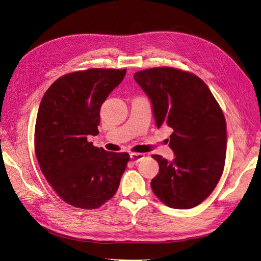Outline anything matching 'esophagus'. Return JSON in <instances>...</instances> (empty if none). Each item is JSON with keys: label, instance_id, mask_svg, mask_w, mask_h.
Instances as JSON below:
<instances>
[{"label": "esophagus", "instance_id": "34e87169", "mask_svg": "<svg viewBox=\"0 0 261 261\" xmlns=\"http://www.w3.org/2000/svg\"><path fill=\"white\" fill-rule=\"evenodd\" d=\"M145 158V155L143 153H136V152H133L130 153V159L134 163H137L139 161H141Z\"/></svg>", "mask_w": 261, "mask_h": 261}]
</instances>
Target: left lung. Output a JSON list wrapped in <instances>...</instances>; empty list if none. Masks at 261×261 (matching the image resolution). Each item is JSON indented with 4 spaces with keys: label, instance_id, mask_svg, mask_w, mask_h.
I'll return each mask as SVG.
<instances>
[{
    "label": "left lung",
    "instance_id": "left-lung-1",
    "mask_svg": "<svg viewBox=\"0 0 261 261\" xmlns=\"http://www.w3.org/2000/svg\"><path fill=\"white\" fill-rule=\"evenodd\" d=\"M151 100L156 127H171L168 162L159 154L154 195L168 207L191 209L216 188L226 154V123L216 98L198 76L174 67H153L134 75Z\"/></svg>",
    "mask_w": 261,
    "mask_h": 261
}]
</instances>
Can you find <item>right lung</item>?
Instances as JSON below:
<instances>
[{
  "instance_id": "right-lung-1",
  "label": "right lung",
  "mask_w": 261,
  "mask_h": 261,
  "mask_svg": "<svg viewBox=\"0 0 261 261\" xmlns=\"http://www.w3.org/2000/svg\"><path fill=\"white\" fill-rule=\"evenodd\" d=\"M126 68H89L60 77L45 91L38 110L35 151L45 179L62 200L97 209L116 193L127 167V152L94 147L100 108L120 84Z\"/></svg>"
}]
</instances>
